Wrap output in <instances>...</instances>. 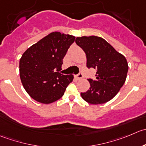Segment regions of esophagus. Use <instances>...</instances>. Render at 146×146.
<instances>
[{
  "label": "esophagus",
  "instance_id": "obj_1",
  "mask_svg": "<svg viewBox=\"0 0 146 146\" xmlns=\"http://www.w3.org/2000/svg\"><path fill=\"white\" fill-rule=\"evenodd\" d=\"M76 79H78V80H79V79H82V78H83V74H82V72L79 73V74H78L76 76Z\"/></svg>",
  "mask_w": 146,
  "mask_h": 146
}]
</instances>
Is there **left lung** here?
<instances>
[{"instance_id":"obj_1","label":"left lung","mask_w":146,"mask_h":146,"mask_svg":"<svg viewBox=\"0 0 146 146\" xmlns=\"http://www.w3.org/2000/svg\"><path fill=\"white\" fill-rule=\"evenodd\" d=\"M76 44L86 56V67L96 70V79H89V90L81 93L92 104H101L113 99L125 83L128 66L125 57L104 39L97 36L76 37Z\"/></svg>"}]
</instances>
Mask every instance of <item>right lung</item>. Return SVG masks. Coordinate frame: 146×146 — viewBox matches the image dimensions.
Listing matches in <instances>:
<instances>
[{
    "instance_id": "add662e5",
    "label": "right lung",
    "mask_w": 146,
    "mask_h": 146,
    "mask_svg": "<svg viewBox=\"0 0 146 146\" xmlns=\"http://www.w3.org/2000/svg\"><path fill=\"white\" fill-rule=\"evenodd\" d=\"M74 40L73 35L53 32L23 53L20 60V76L24 89L33 99L48 104L64 95L74 76L58 72Z\"/></svg>"
}]
</instances>
